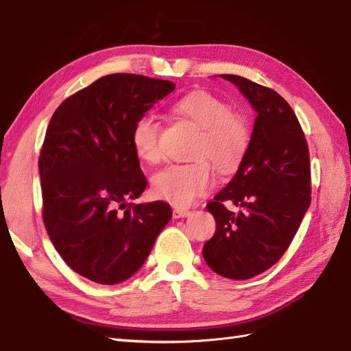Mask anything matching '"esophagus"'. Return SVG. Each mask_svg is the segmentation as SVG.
Segmentation results:
<instances>
[{"label":"esophagus","instance_id":"esophagus-1","mask_svg":"<svg viewBox=\"0 0 351 351\" xmlns=\"http://www.w3.org/2000/svg\"><path fill=\"white\" fill-rule=\"evenodd\" d=\"M190 214H192V210H189V209H183V208H176L174 210H173V217L177 219V218H186V217H189Z\"/></svg>","mask_w":351,"mask_h":351}]
</instances>
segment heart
Returning a JSON list of instances; mask_svg holds the SVG:
<instances>
[{
    "mask_svg": "<svg viewBox=\"0 0 351 351\" xmlns=\"http://www.w3.org/2000/svg\"><path fill=\"white\" fill-rule=\"evenodd\" d=\"M174 111L200 129L192 164H171L152 177L154 193L176 206H189L215 187L214 173L204 157L221 171L236 167L250 142L249 124L231 111L230 104L206 90H195L174 104ZM132 145L147 164L162 159L161 125L152 114H142L133 124Z\"/></svg>",
    "mask_w": 351,
    "mask_h": 351,
    "instance_id": "b5f03b06",
    "label": "heart"
}]
</instances>
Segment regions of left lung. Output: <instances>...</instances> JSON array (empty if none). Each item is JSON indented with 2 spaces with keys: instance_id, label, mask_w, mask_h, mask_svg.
Returning a JSON list of instances; mask_svg holds the SVG:
<instances>
[{
  "instance_id": "left-lung-1",
  "label": "left lung",
  "mask_w": 351,
  "mask_h": 351,
  "mask_svg": "<svg viewBox=\"0 0 351 351\" xmlns=\"http://www.w3.org/2000/svg\"><path fill=\"white\" fill-rule=\"evenodd\" d=\"M219 76L239 86L258 117L236 176L206 205L217 230L204 258L222 277L249 280L281 259L311 205L309 147L280 93L236 74ZM227 201L242 208L239 215Z\"/></svg>"
}]
</instances>
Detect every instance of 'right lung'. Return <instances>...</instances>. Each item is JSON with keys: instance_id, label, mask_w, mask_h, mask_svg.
<instances>
[{"instance_id": "obj_1", "label": "right lung", "mask_w": 351, "mask_h": 351, "mask_svg": "<svg viewBox=\"0 0 351 351\" xmlns=\"http://www.w3.org/2000/svg\"><path fill=\"white\" fill-rule=\"evenodd\" d=\"M174 89L169 80L108 74L51 117L38 162L42 219L60 256L93 282L130 278L173 217L165 202L127 200L147 186L132 145L133 124Z\"/></svg>"}]
</instances>
